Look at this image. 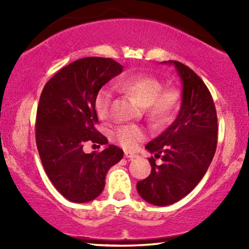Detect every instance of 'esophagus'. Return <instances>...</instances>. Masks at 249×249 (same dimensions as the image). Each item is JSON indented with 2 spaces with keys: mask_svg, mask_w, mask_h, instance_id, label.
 I'll return each instance as SVG.
<instances>
[{
  "mask_svg": "<svg viewBox=\"0 0 249 249\" xmlns=\"http://www.w3.org/2000/svg\"><path fill=\"white\" fill-rule=\"evenodd\" d=\"M124 156L129 160H132L136 158V154H134V153H131V152H124Z\"/></svg>",
  "mask_w": 249,
  "mask_h": 249,
  "instance_id": "esophagus-1",
  "label": "esophagus"
}]
</instances>
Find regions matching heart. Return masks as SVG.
Masks as SVG:
<instances>
[{
    "instance_id": "heart-1",
    "label": "heart",
    "mask_w": 249,
    "mask_h": 249,
    "mask_svg": "<svg viewBox=\"0 0 249 249\" xmlns=\"http://www.w3.org/2000/svg\"><path fill=\"white\" fill-rule=\"evenodd\" d=\"M119 88L131 96L142 107L145 114L156 124H164L171 120L179 107L180 90L175 86L162 88V81L151 74L137 73L121 79ZM112 90L104 86L98 89L94 98V107L98 117L105 119L110 113ZM112 137L125 149H135L145 137V132L136 125H121L114 129Z\"/></svg>"
}]
</instances>
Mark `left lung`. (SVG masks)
Here are the masks:
<instances>
[{"instance_id": "obj_1", "label": "left lung", "mask_w": 249, "mask_h": 249, "mask_svg": "<svg viewBox=\"0 0 249 249\" xmlns=\"http://www.w3.org/2000/svg\"><path fill=\"white\" fill-rule=\"evenodd\" d=\"M175 66L182 84V100L178 117L159 137L146 145L155 158L148 159L152 171L137 182L139 196L156 206L178 202L195 188L215 154L217 118L214 102L204 81L178 61H163Z\"/></svg>"}]
</instances>
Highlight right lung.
<instances>
[{"mask_svg": "<svg viewBox=\"0 0 249 249\" xmlns=\"http://www.w3.org/2000/svg\"><path fill=\"white\" fill-rule=\"evenodd\" d=\"M124 67L112 59L85 57L68 64L47 81L36 115V144L47 177L63 197L87 203L100 196L105 176L124 151L107 145L100 153L83 151L86 142L107 145L95 129V95Z\"/></svg>", "mask_w": 249, "mask_h": 249, "instance_id": "add662e5", "label": "right lung"}]
</instances>
